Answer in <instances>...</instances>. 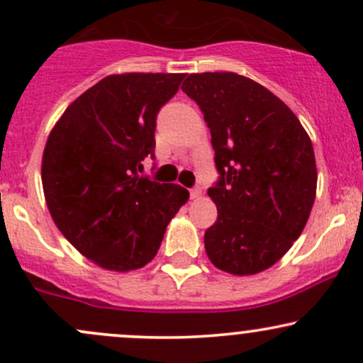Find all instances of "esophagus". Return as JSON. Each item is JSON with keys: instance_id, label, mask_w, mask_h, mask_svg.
<instances>
[{"instance_id": "34e87169", "label": "esophagus", "mask_w": 363, "mask_h": 363, "mask_svg": "<svg viewBox=\"0 0 363 363\" xmlns=\"http://www.w3.org/2000/svg\"><path fill=\"white\" fill-rule=\"evenodd\" d=\"M189 193H191V199H199V198H201V194H203V189L199 186H194L193 189L189 191Z\"/></svg>"}]
</instances>
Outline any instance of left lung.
I'll return each mask as SVG.
<instances>
[{
	"label": "left lung",
	"instance_id": "obj_1",
	"mask_svg": "<svg viewBox=\"0 0 363 363\" xmlns=\"http://www.w3.org/2000/svg\"><path fill=\"white\" fill-rule=\"evenodd\" d=\"M182 91L205 114L220 179L208 189L216 222L205 249L218 269L249 277L285 256L318 187L312 141L277 95L242 74L193 73Z\"/></svg>",
	"mask_w": 363,
	"mask_h": 363
}]
</instances>
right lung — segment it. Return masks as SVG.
<instances>
[{"label":"right lung","mask_w":363,"mask_h":363,"mask_svg":"<svg viewBox=\"0 0 363 363\" xmlns=\"http://www.w3.org/2000/svg\"><path fill=\"white\" fill-rule=\"evenodd\" d=\"M184 77L109 74L69 104L49 133L43 155L49 213L73 247L104 269L148 264L189 199L182 186L140 176L155 150L158 111Z\"/></svg>","instance_id":"1"}]
</instances>
